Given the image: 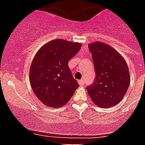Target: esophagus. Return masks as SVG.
<instances>
[{
	"label": "esophagus",
	"mask_w": 145,
	"mask_h": 145,
	"mask_svg": "<svg viewBox=\"0 0 145 145\" xmlns=\"http://www.w3.org/2000/svg\"><path fill=\"white\" fill-rule=\"evenodd\" d=\"M78 83L80 86H84V84H85V81L83 80H80L78 81Z\"/></svg>",
	"instance_id": "34e87169"
}]
</instances>
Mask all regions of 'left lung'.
<instances>
[{
	"mask_svg": "<svg viewBox=\"0 0 145 145\" xmlns=\"http://www.w3.org/2000/svg\"><path fill=\"white\" fill-rule=\"evenodd\" d=\"M92 54L96 77L88 86V93L99 108H110L120 103L130 85L128 67L116 50L101 42L88 45Z\"/></svg>",
	"mask_w": 145,
	"mask_h": 145,
	"instance_id": "left-lung-1",
	"label": "left lung"
}]
</instances>
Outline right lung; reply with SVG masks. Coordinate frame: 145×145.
<instances>
[{
	"instance_id": "add662e5",
	"label": "right lung",
	"mask_w": 145,
	"mask_h": 145,
	"mask_svg": "<svg viewBox=\"0 0 145 145\" xmlns=\"http://www.w3.org/2000/svg\"><path fill=\"white\" fill-rule=\"evenodd\" d=\"M80 48L78 42L57 39L42 46L35 56L30 68V83L36 97L46 106H63L79 87L68 63Z\"/></svg>"
}]
</instances>
